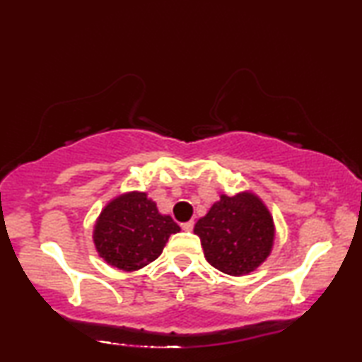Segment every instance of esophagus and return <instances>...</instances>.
<instances>
[{
	"label": "esophagus",
	"instance_id": "34e87169",
	"mask_svg": "<svg viewBox=\"0 0 362 362\" xmlns=\"http://www.w3.org/2000/svg\"><path fill=\"white\" fill-rule=\"evenodd\" d=\"M193 225H194V222L193 220H188V222H185V223H182V228L185 230V231H192L193 230Z\"/></svg>",
	"mask_w": 362,
	"mask_h": 362
}]
</instances>
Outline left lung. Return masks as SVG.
Returning a JSON list of instances; mask_svg holds the SVG:
<instances>
[{"label": "left lung", "mask_w": 362, "mask_h": 362, "mask_svg": "<svg viewBox=\"0 0 362 362\" xmlns=\"http://www.w3.org/2000/svg\"><path fill=\"white\" fill-rule=\"evenodd\" d=\"M206 260L231 276H243L267 260L274 243V223L259 196L220 194L194 225Z\"/></svg>", "instance_id": "obj_1"}]
</instances>
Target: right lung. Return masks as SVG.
<instances>
[{
	"mask_svg": "<svg viewBox=\"0 0 362 362\" xmlns=\"http://www.w3.org/2000/svg\"><path fill=\"white\" fill-rule=\"evenodd\" d=\"M180 226L159 214L146 193L116 196L103 207L94 225V244L103 260L122 272H134L161 255L170 235Z\"/></svg>",
	"mask_w": 362,
	"mask_h": 362,
	"instance_id": "add662e5",
	"label": "right lung"
}]
</instances>
